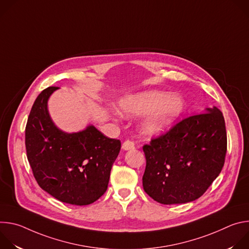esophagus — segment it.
Returning <instances> with one entry per match:
<instances>
[{
    "instance_id": "esophagus-1",
    "label": "esophagus",
    "mask_w": 249,
    "mask_h": 249,
    "mask_svg": "<svg viewBox=\"0 0 249 249\" xmlns=\"http://www.w3.org/2000/svg\"><path fill=\"white\" fill-rule=\"evenodd\" d=\"M122 149L125 151H129V150H134L135 149V143L131 140H126L124 143L122 144Z\"/></svg>"
}]
</instances>
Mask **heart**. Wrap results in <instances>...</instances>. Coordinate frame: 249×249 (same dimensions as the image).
<instances>
[{"label": "heart", "mask_w": 249, "mask_h": 249, "mask_svg": "<svg viewBox=\"0 0 249 249\" xmlns=\"http://www.w3.org/2000/svg\"><path fill=\"white\" fill-rule=\"evenodd\" d=\"M120 105L121 109L128 115L150 113L144 129L148 134H158L181 114L184 101L179 94L153 90L123 100Z\"/></svg>", "instance_id": "b5f03b06"}]
</instances>
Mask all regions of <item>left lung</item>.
Here are the masks:
<instances>
[{"mask_svg":"<svg viewBox=\"0 0 249 249\" xmlns=\"http://www.w3.org/2000/svg\"><path fill=\"white\" fill-rule=\"evenodd\" d=\"M145 192L155 201L182 204L201 197L225 163L227 131L217 107L193 114L143 146Z\"/></svg>","mask_w":249,"mask_h":249,"instance_id":"obj_1","label":"left lung"}]
</instances>
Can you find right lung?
I'll list each match as a JSON object with an SVG mask.
<instances>
[{
	"label": "right lung",
	"mask_w": 249,
	"mask_h": 249,
	"mask_svg": "<svg viewBox=\"0 0 249 249\" xmlns=\"http://www.w3.org/2000/svg\"><path fill=\"white\" fill-rule=\"evenodd\" d=\"M58 88L49 87L35 99L25 127L26 156L34 178L61 202L85 206L107 189L121 142L94 126L68 134L51 120L47 101Z\"/></svg>",
	"instance_id": "right-lung-1"
}]
</instances>
